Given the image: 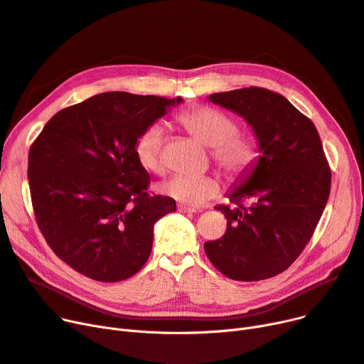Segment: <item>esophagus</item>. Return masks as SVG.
<instances>
[{"label": "esophagus", "mask_w": 364, "mask_h": 364, "mask_svg": "<svg viewBox=\"0 0 364 364\" xmlns=\"http://www.w3.org/2000/svg\"><path fill=\"white\" fill-rule=\"evenodd\" d=\"M178 210L182 212V213H196V212H198V209H196V208H188V206H183V205H179Z\"/></svg>", "instance_id": "obj_1"}]
</instances>
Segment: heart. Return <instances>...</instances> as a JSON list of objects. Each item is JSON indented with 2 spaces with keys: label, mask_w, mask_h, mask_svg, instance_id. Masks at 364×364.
<instances>
[{
  "label": "heart",
  "mask_w": 364,
  "mask_h": 364,
  "mask_svg": "<svg viewBox=\"0 0 364 364\" xmlns=\"http://www.w3.org/2000/svg\"><path fill=\"white\" fill-rule=\"evenodd\" d=\"M178 122L206 146L212 148L216 164L228 174L240 178L248 173L257 161L255 143L237 134L236 121L227 113L200 106L178 114ZM164 132L163 127L154 124L139 136L136 141V156L140 166L151 173L164 170ZM159 191L178 200L186 206H201L220 193V182L213 176H191V174H173L159 185Z\"/></svg>",
  "instance_id": "1"
}]
</instances>
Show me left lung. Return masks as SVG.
Instances as JSON below:
<instances>
[{
	"label": "left lung",
	"mask_w": 364,
	"mask_h": 364,
	"mask_svg": "<svg viewBox=\"0 0 364 364\" xmlns=\"http://www.w3.org/2000/svg\"><path fill=\"white\" fill-rule=\"evenodd\" d=\"M208 100L242 116L259 156L228 193L236 206L215 208L227 231L205 243L206 255L230 279L272 278L301 254L327 205L331 171L321 139L309 118L269 90L251 86Z\"/></svg>",
	"instance_id": "obj_1"
}]
</instances>
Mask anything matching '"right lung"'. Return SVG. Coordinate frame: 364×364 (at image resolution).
Wrapping results in <instances>:
<instances>
[{"label": "right lung", "mask_w": 364, "mask_h": 364, "mask_svg": "<svg viewBox=\"0 0 364 364\" xmlns=\"http://www.w3.org/2000/svg\"><path fill=\"white\" fill-rule=\"evenodd\" d=\"M183 98L105 92L60 110L28 155L40 231L71 269L100 282L136 274L152 251L154 225L176 201L148 194L139 136Z\"/></svg>", "instance_id": "add662e5"}]
</instances>
